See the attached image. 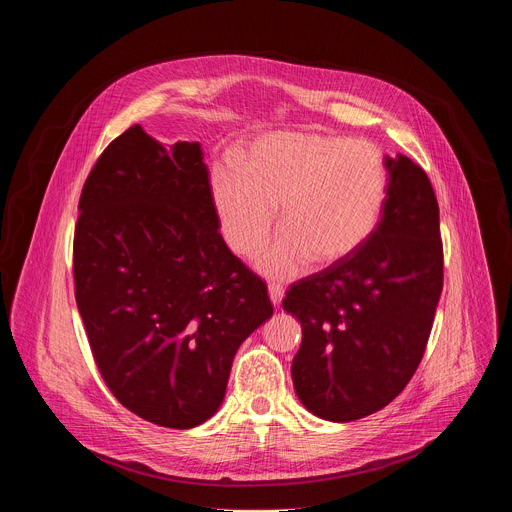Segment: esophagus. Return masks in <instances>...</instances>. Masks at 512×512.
<instances>
[{
    "label": "esophagus",
    "instance_id": "esophagus-1",
    "mask_svg": "<svg viewBox=\"0 0 512 512\" xmlns=\"http://www.w3.org/2000/svg\"><path fill=\"white\" fill-rule=\"evenodd\" d=\"M283 285L281 283H269V298H271V302L277 306L281 300H283Z\"/></svg>",
    "mask_w": 512,
    "mask_h": 512
}]
</instances>
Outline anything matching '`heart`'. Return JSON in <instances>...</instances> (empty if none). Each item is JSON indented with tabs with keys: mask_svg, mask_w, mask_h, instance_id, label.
Masks as SVG:
<instances>
[{
	"mask_svg": "<svg viewBox=\"0 0 512 512\" xmlns=\"http://www.w3.org/2000/svg\"><path fill=\"white\" fill-rule=\"evenodd\" d=\"M389 172L385 154L369 139L314 131H279L257 139L241 170H212L210 192L223 239L241 257L271 235L281 204V227L259 255L271 275L298 273L310 259L332 265L375 233L385 208Z\"/></svg>",
	"mask_w": 512,
	"mask_h": 512,
	"instance_id": "heart-1",
	"label": "heart"
}]
</instances>
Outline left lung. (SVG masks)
I'll return each instance as SVG.
<instances>
[{"label": "left lung", "instance_id": "8db88e82", "mask_svg": "<svg viewBox=\"0 0 512 512\" xmlns=\"http://www.w3.org/2000/svg\"><path fill=\"white\" fill-rule=\"evenodd\" d=\"M381 221L360 249L285 291L302 324L291 379L308 411L354 421L389 405L423 358L444 287L440 206L421 166L385 158Z\"/></svg>", "mask_w": 512, "mask_h": 512}]
</instances>
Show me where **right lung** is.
Segmentation results:
<instances>
[{"label":"right lung","instance_id":"add662e5","mask_svg":"<svg viewBox=\"0 0 512 512\" xmlns=\"http://www.w3.org/2000/svg\"><path fill=\"white\" fill-rule=\"evenodd\" d=\"M79 210L75 296L105 385L145 421L200 425L225 399L237 348L273 314L265 281L218 233L200 143L166 150L129 127Z\"/></svg>","mask_w":512,"mask_h":512}]
</instances>
